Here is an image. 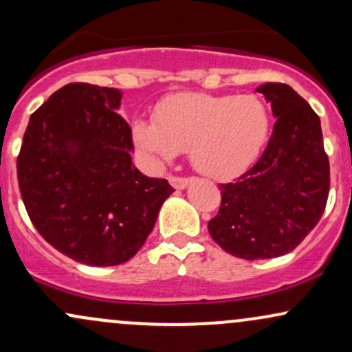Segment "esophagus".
<instances>
[{
  "instance_id": "34e87169",
  "label": "esophagus",
  "mask_w": 352,
  "mask_h": 352,
  "mask_svg": "<svg viewBox=\"0 0 352 352\" xmlns=\"http://www.w3.org/2000/svg\"><path fill=\"white\" fill-rule=\"evenodd\" d=\"M168 182H170V185L175 190L187 188V185L190 184L188 179H182V177H170V179H168Z\"/></svg>"
}]
</instances>
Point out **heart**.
<instances>
[{
    "instance_id": "obj_1",
    "label": "heart",
    "mask_w": 352,
    "mask_h": 352,
    "mask_svg": "<svg viewBox=\"0 0 352 352\" xmlns=\"http://www.w3.org/2000/svg\"><path fill=\"white\" fill-rule=\"evenodd\" d=\"M155 124L134 122L133 135L152 162L170 164L188 151L203 175L228 179L257 157L269 134V111L254 95L185 93L155 111Z\"/></svg>"
}]
</instances>
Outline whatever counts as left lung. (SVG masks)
Wrapping results in <instances>:
<instances>
[{"label":"left lung","instance_id":"left-lung-1","mask_svg":"<svg viewBox=\"0 0 352 352\" xmlns=\"http://www.w3.org/2000/svg\"><path fill=\"white\" fill-rule=\"evenodd\" d=\"M270 103L275 124L256 164L219 185L221 206L208 223L214 243L245 261L294 251L320 221L329 192V162L318 114L294 88H256Z\"/></svg>","mask_w":352,"mask_h":352}]
</instances>
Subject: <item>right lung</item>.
<instances>
[{"instance_id": "add662e5", "label": "right lung", "mask_w": 352, "mask_h": 352, "mask_svg": "<svg viewBox=\"0 0 352 352\" xmlns=\"http://www.w3.org/2000/svg\"><path fill=\"white\" fill-rule=\"evenodd\" d=\"M122 91L69 83L32 113L18 157L21 197L36 230L80 264L129 261L173 188L135 168Z\"/></svg>"}]
</instances>
